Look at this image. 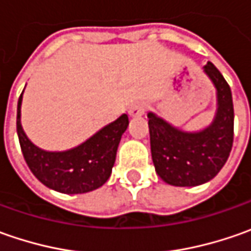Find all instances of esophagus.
Returning a JSON list of instances; mask_svg holds the SVG:
<instances>
[{"instance_id": "esophagus-1", "label": "esophagus", "mask_w": 251, "mask_h": 251, "mask_svg": "<svg viewBox=\"0 0 251 251\" xmlns=\"http://www.w3.org/2000/svg\"><path fill=\"white\" fill-rule=\"evenodd\" d=\"M145 110H147V104L142 103V101H137V103H134L130 107L128 114H130L131 117H141V116H144Z\"/></svg>"}]
</instances>
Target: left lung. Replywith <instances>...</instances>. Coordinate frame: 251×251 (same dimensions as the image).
Instances as JSON below:
<instances>
[{
  "label": "left lung",
  "instance_id": "obj_1",
  "mask_svg": "<svg viewBox=\"0 0 251 251\" xmlns=\"http://www.w3.org/2000/svg\"><path fill=\"white\" fill-rule=\"evenodd\" d=\"M217 91V111L212 121L198 131L172 126L148 113L151 153L155 170L165 183L194 187L217 176L226 163L233 144V101L229 85L212 63L202 67Z\"/></svg>",
  "mask_w": 251,
  "mask_h": 251
}]
</instances>
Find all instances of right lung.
I'll use <instances>...</instances> for the list:
<instances>
[{
	"label": "right lung",
	"mask_w": 251,
	"mask_h": 251,
	"mask_svg": "<svg viewBox=\"0 0 251 251\" xmlns=\"http://www.w3.org/2000/svg\"><path fill=\"white\" fill-rule=\"evenodd\" d=\"M22 96L24 92L18 100L16 131L25 160L36 178L63 194H82L101 187L110 177L121 135L128 127V116L121 114L71 150L46 151L34 145L24 131Z\"/></svg>",
	"instance_id": "1"
}]
</instances>
